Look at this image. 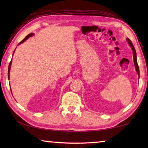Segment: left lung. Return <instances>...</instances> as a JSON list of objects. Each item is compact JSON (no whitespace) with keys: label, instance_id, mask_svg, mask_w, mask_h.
<instances>
[{"label":"left lung","instance_id":"obj_1","mask_svg":"<svg viewBox=\"0 0 148 148\" xmlns=\"http://www.w3.org/2000/svg\"><path fill=\"white\" fill-rule=\"evenodd\" d=\"M127 41H128V45H129L130 46L131 48H132V51H133L134 62L135 67H136V71H137V72L138 75H139V66H138V64H137V56H136V49H135L134 46L133 44H132V42L131 40H130L129 39H128V38H127Z\"/></svg>","mask_w":148,"mask_h":148}]
</instances>
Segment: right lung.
<instances>
[{
	"instance_id": "right-lung-1",
	"label": "right lung",
	"mask_w": 148,
	"mask_h": 148,
	"mask_svg": "<svg viewBox=\"0 0 148 148\" xmlns=\"http://www.w3.org/2000/svg\"><path fill=\"white\" fill-rule=\"evenodd\" d=\"M33 36V34H29V35H27L25 37V38L21 40V42H20L18 43V45H20V44H21V43H23L24 41H25V40L28 39V38H29L30 37H32ZM15 51V50H14ZM14 52H13V54H12V56H13V55H14ZM11 63H12V59H11V62H10V63H9V67H8V79H9V72H10V68H11Z\"/></svg>"
}]
</instances>
